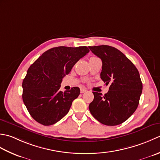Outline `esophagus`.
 I'll use <instances>...</instances> for the list:
<instances>
[{
	"mask_svg": "<svg viewBox=\"0 0 160 160\" xmlns=\"http://www.w3.org/2000/svg\"><path fill=\"white\" fill-rule=\"evenodd\" d=\"M86 91H87L86 89H85V88H81V93H84V92H86Z\"/></svg>",
	"mask_w": 160,
	"mask_h": 160,
	"instance_id": "1",
	"label": "esophagus"
}]
</instances>
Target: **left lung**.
Returning a JSON list of instances; mask_svg holds the SVG:
<instances>
[{
  "mask_svg": "<svg viewBox=\"0 0 160 160\" xmlns=\"http://www.w3.org/2000/svg\"><path fill=\"white\" fill-rule=\"evenodd\" d=\"M102 61L101 79L110 84L108 93L92 92L89 105L92 115L107 126H117L126 121L136 110L142 92L139 73L131 61L117 48L109 45L89 46Z\"/></svg>",
  "mask_w": 160,
  "mask_h": 160,
  "instance_id": "obj_1",
  "label": "left lung"
}]
</instances>
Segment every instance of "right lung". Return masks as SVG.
Instances as JSON below:
<instances>
[{"mask_svg": "<svg viewBox=\"0 0 160 160\" xmlns=\"http://www.w3.org/2000/svg\"><path fill=\"white\" fill-rule=\"evenodd\" d=\"M86 46L51 48L32 64L22 81V101L35 121L50 126L66 115L73 100L80 94L78 87L60 91L63 78L81 58L89 52Z\"/></svg>", "mask_w": 160, "mask_h": 160, "instance_id": "obj_1", "label": "right lung"}]
</instances>
